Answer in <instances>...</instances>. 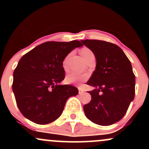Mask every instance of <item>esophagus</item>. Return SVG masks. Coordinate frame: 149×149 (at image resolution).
<instances>
[{"mask_svg": "<svg viewBox=\"0 0 149 149\" xmlns=\"http://www.w3.org/2000/svg\"><path fill=\"white\" fill-rule=\"evenodd\" d=\"M83 92H84V90H83V89H81L80 88H78V93L80 94H83Z\"/></svg>", "mask_w": 149, "mask_h": 149, "instance_id": "obj_1", "label": "esophagus"}]
</instances>
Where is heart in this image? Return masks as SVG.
I'll return each mask as SVG.
<instances>
[{"label":"heart","instance_id":"obj_1","mask_svg":"<svg viewBox=\"0 0 149 149\" xmlns=\"http://www.w3.org/2000/svg\"><path fill=\"white\" fill-rule=\"evenodd\" d=\"M80 53L85 61H88L90 57L95 56L93 52L88 47L82 48L80 49ZM68 57H69V56L65 58L64 61H63V67L64 69H66V61H67ZM87 79H88V75L82 74V73L77 72H72L66 76V82L69 84H78L81 82L85 81Z\"/></svg>","mask_w":149,"mask_h":149}]
</instances>
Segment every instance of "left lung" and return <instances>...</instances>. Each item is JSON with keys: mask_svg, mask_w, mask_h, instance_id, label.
<instances>
[{"mask_svg": "<svg viewBox=\"0 0 149 149\" xmlns=\"http://www.w3.org/2000/svg\"><path fill=\"white\" fill-rule=\"evenodd\" d=\"M91 49L97 64L87 84L90 103L83 107L85 116L94 123L111 125L123 118L134 98L135 76L129 59L120 47L98 40H81Z\"/></svg>", "mask_w": 149, "mask_h": 149, "instance_id": "8db88e82", "label": "left lung"}]
</instances>
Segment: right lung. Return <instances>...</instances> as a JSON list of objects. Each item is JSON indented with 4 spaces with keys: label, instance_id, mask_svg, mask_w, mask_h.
Returning <instances> with one entry per match:
<instances>
[{
    "label": "right lung",
    "instance_id": "1",
    "mask_svg": "<svg viewBox=\"0 0 149 149\" xmlns=\"http://www.w3.org/2000/svg\"><path fill=\"white\" fill-rule=\"evenodd\" d=\"M78 40L49 41L36 46L19 61L13 73V90L22 115L39 125L50 123L63 112L66 101L78 90L59 85L65 77L63 61Z\"/></svg>",
    "mask_w": 149,
    "mask_h": 149
}]
</instances>
